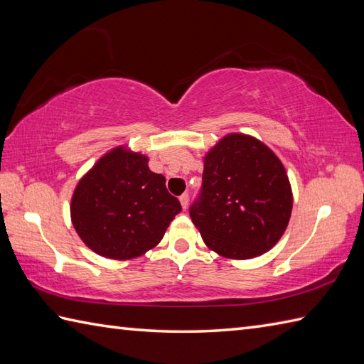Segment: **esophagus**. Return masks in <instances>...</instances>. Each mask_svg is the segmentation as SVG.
I'll return each instance as SVG.
<instances>
[{"label":"esophagus","mask_w":364,"mask_h":364,"mask_svg":"<svg viewBox=\"0 0 364 364\" xmlns=\"http://www.w3.org/2000/svg\"><path fill=\"white\" fill-rule=\"evenodd\" d=\"M180 203H181V206H183V210H186L188 205H189V196H188V194H183V196L180 197Z\"/></svg>","instance_id":"34e87169"}]
</instances>
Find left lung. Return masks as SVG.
Masks as SVG:
<instances>
[{"label":"left lung","mask_w":364,"mask_h":364,"mask_svg":"<svg viewBox=\"0 0 364 364\" xmlns=\"http://www.w3.org/2000/svg\"><path fill=\"white\" fill-rule=\"evenodd\" d=\"M291 213L288 173L259 139L230 133L205 153L202 198L189 214L208 249L230 259L257 258L280 241Z\"/></svg>","instance_id":"8db88e82"}]
</instances>
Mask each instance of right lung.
Segmentation results:
<instances>
[{"label":"right lung","instance_id":"1","mask_svg":"<svg viewBox=\"0 0 364 364\" xmlns=\"http://www.w3.org/2000/svg\"><path fill=\"white\" fill-rule=\"evenodd\" d=\"M149 156L128 145L106 151L80 181L70 202L73 228L92 252L133 259L154 249L181 211Z\"/></svg>","mask_w":364,"mask_h":364}]
</instances>
